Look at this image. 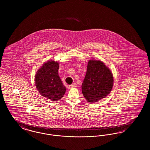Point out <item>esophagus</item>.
Listing matches in <instances>:
<instances>
[{"instance_id":"34e87169","label":"esophagus","mask_w":150,"mask_h":150,"mask_svg":"<svg viewBox=\"0 0 150 150\" xmlns=\"http://www.w3.org/2000/svg\"><path fill=\"white\" fill-rule=\"evenodd\" d=\"M76 86H77L76 84V83H74V84H72L71 85L69 86V89H71L72 88H75V87H76Z\"/></svg>"}]
</instances>
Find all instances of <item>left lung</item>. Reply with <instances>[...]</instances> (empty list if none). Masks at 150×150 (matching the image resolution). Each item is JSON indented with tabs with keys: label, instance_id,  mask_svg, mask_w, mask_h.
<instances>
[{
	"label": "left lung",
	"instance_id": "left-lung-1",
	"mask_svg": "<svg viewBox=\"0 0 150 150\" xmlns=\"http://www.w3.org/2000/svg\"><path fill=\"white\" fill-rule=\"evenodd\" d=\"M114 79L112 72L102 62L89 61L85 78L82 83V93L89 102L105 98L111 91Z\"/></svg>",
	"mask_w": 150,
	"mask_h": 150
}]
</instances>
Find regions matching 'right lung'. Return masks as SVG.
I'll list each match as a JSON object with an SVG mask.
<instances>
[{"mask_svg":"<svg viewBox=\"0 0 150 150\" xmlns=\"http://www.w3.org/2000/svg\"><path fill=\"white\" fill-rule=\"evenodd\" d=\"M58 69L57 62L50 61L43 64L35 75L38 91L42 96L52 101L61 99L66 90L58 76Z\"/></svg>","mask_w":150,"mask_h":150,"instance_id":"right-lung-1","label":"right lung"}]
</instances>
